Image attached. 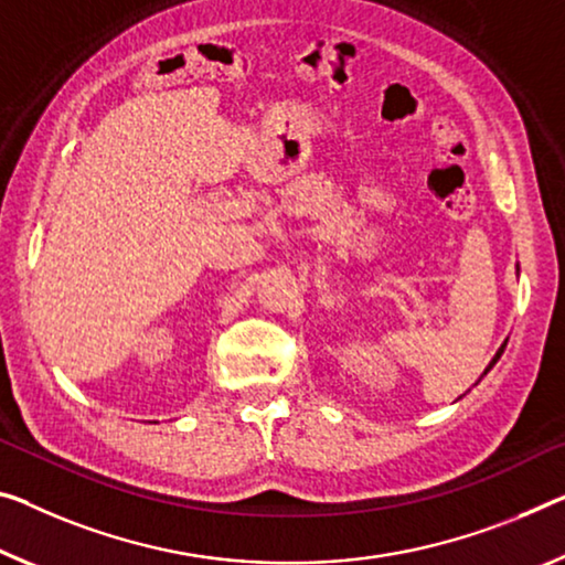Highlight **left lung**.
Returning a JSON list of instances; mask_svg holds the SVG:
<instances>
[{
    "label": "left lung",
    "mask_w": 565,
    "mask_h": 565,
    "mask_svg": "<svg viewBox=\"0 0 565 565\" xmlns=\"http://www.w3.org/2000/svg\"><path fill=\"white\" fill-rule=\"evenodd\" d=\"M502 351H505V345H502V349L498 351V355H494V359H492V363H490V366H494V363H498V359H500V355H502ZM484 373H488V371H484Z\"/></svg>",
    "instance_id": "obj_1"
}]
</instances>
